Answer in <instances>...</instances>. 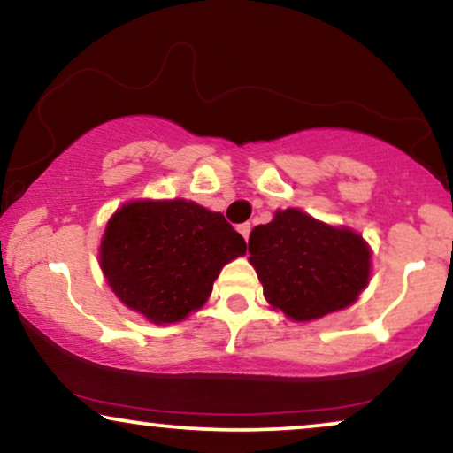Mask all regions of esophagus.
<instances>
[{
  "mask_svg": "<svg viewBox=\"0 0 453 453\" xmlns=\"http://www.w3.org/2000/svg\"><path fill=\"white\" fill-rule=\"evenodd\" d=\"M238 232L242 234L244 240H249V234H250V223H242V226H238Z\"/></svg>",
  "mask_w": 453,
  "mask_h": 453,
  "instance_id": "34e87169",
  "label": "esophagus"
}]
</instances>
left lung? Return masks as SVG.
<instances>
[{
    "label": "left lung",
    "instance_id": "1",
    "mask_svg": "<svg viewBox=\"0 0 453 453\" xmlns=\"http://www.w3.org/2000/svg\"><path fill=\"white\" fill-rule=\"evenodd\" d=\"M269 305L293 322H311L357 301L370 282L372 250L357 232L313 219L301 209L276 211L249 238Z\"/></svg>",
    "mask_w": 453,
    "mask_h": 453
}]
</instances>
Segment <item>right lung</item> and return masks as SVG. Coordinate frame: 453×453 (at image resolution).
Segmentation results:
<instances>
[{"mask_svg": "<svg viewBox=\"0 0 453 453\" xmlns=\"http://www.w3.org/2000/svg\"><path fill=\"white\" fill-rule=\"evenodd\" d=\"M244 253V238L221 213L186 198H144L108 219L100 267L125 307L163 326L198 311L223 265Z\"/></svg>", "mask_w": 453, "mask_h": 453, "instance_id": "1", "label": "right lung"}]
</instances>
